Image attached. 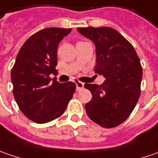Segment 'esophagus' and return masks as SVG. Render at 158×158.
<instances>
[{
  "label": "esophagus",
  "instance_id": "esophagus-1",
  "mask_svg": "<svg viewBox=\"0 0 158 158\" xmlns=\"http://www.w3.org/2000/svg\"><path fill=\"white\" fill-rule=\"evenodd\" d=\"M76 86H77V90L79 91V90H81V89L84 88V83H82L80 81H77L76 82Z\"/></svg>",
  "mask_w": 158,
  "mask_h": 158
}]
</instances>
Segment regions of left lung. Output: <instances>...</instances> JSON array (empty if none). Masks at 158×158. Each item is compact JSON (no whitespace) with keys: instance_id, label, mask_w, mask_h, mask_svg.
Here are the masks:
<instances>
[{"instance_id":"left-lung-1","label":"left lung","mask_w":158,"mask_h":158,"mask_svg":"<svg viewBox=\"0 0 158 158\" xmlns=\"http://www.w3.org/2000/svg\"><path fill=\"white\" fill-rule=\"evenodd\" d=\"M78 31L94 43V72L105 78L100 86H84L92 94V100L86 104L87 116L101 127H118L132 113L141 94L139 56L132 44L113 28L85 27Z\"/></svg>"}]
</instances>
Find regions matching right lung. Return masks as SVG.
Segmentation results:
<instances>
[{
    "label": "right lung",
    "mask_w": 158,
    "mask_h": 158,
    "mask_svg": "<svg viewBox=\"0 0 158 158\" xmlns=\"http://www.w3.org/2000/svg\"><path fill=\"white\" fill-rule=\"evenodd\" d=\"M71 28H45L21 47L11 70L13 94L24 116L38 124L62 116L76 90L73 82L59 83L49 75L56 72L57 48Z\"/></svg>",
    "instance_id": "obj_1"
}]
</instances>
